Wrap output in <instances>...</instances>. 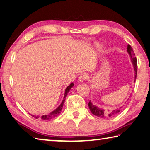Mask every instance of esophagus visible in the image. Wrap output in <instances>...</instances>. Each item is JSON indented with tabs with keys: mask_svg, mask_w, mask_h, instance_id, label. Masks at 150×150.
I'll list each match as a JSON object with an SVG mask.
<instances>
[{
	"mask_svg": "<svg viewBox=\"0 0 150 150\" xmlns=\"http://www.w3.org/2000/svg\"><path fill=\"white\" fill-rule=\"evenodd\" d=\"M87 79H88L87 74H86V73H82V74H81L80 76H79V81L80 82H83Z\"/></svg>",
	"mask_w": 150,
	"mask_h": 150,
	"instance_id": "34e87169",
	"label": "esophagus"
}]
</instances>
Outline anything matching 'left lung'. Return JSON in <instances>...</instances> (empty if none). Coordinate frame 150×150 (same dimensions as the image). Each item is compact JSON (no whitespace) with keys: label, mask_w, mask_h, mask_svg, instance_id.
<instances>
[{"label":"left lung","mask_w":150,"mask_h":150,"mask_svg":"<svg viewBox=\"0 0 150 150\" xmlns=\"http://www.w3.org/2000/svg\"><path fill=\"white\" fill-rule=\"evenodd\" d=\"M127 52L130 55L132 64H133L134 67V79H136L137 73V58L135 57V54L134 53L133 48L131 47V46L130 45H127ZM88 107L91 112H92L93 115L98 116L99 118H105V117L107 116H113L114 115H116V114H118L120 112V110H121V108H117V109L110 111V112H105V110L103 109V108L98 107L96 106V105H93L90 101L88 103Z\"/></svg>","instance_id":"obj_1"}]
</instances>
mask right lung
I'll use <instances>...</instances> for the list:
<instances>
[{
	"label": "right lung",
	"mask_w": 150,
	"mask_h": 150,
	"mask_svg": "<svg viewBox=\"0 0 150 150\" xmlns=\"http://www.w3.org/2000/svg\"><path fill=\"white\" fill-rule=\"evenodd\" d=\"M74 86V84H73V83H71V84H70L68 86H67L66 90H65V93H64V99H63V101H62L61 104L58 106L57 108L54 110L52 111V112H51V113H49L48 114H45V115H43V116H34V115H32V116H33L34 118H41L42 120H51V119H52V118H56V117L58 116V115H59V114L62 111V107H63V105L64 104V101H65L66 100V97L67 96V93H68L69 91L71 90V88Z\"/></svg>",
	"instance_id": "right-lung-1"
}]
</instances>
